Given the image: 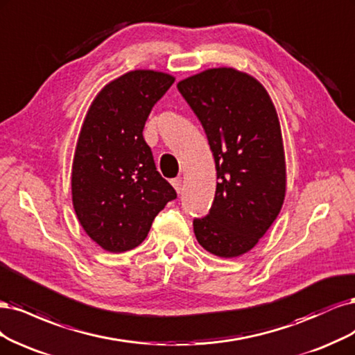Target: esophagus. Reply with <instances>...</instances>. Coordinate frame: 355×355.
Listing matches in <instances>:
<instances>
[{"label": "esophagus", "mask_w": 355, "mask_h": 355, "mask_svg": "<svg viewBox=\"0 0 355 355\" xmlns=\"http://www.w3.org/2000/svg\"><path fill=\"white\" fill-rule=\"evenodd\" d=\"M171 182H173V186H174V189L177 190V193H180L181 189H182V180L178 177V178H174Z\"/></svg>", "instance_id": "esophagus-1"}]
</instances>
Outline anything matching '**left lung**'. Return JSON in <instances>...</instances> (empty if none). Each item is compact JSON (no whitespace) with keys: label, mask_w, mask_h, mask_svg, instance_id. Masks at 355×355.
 Wrapping results in <instances>:
<instances>
[{"label":"left lung","mask_w":355,"mask_h":355,"mask_svg":"<svg viewBox=\"0 0 355 355\" xmlns=\"http://www.w3.org/2000/svg\"><path fill=\"white\" fill-rule=\"evenodd\" d=\"M177 88L208 137L218 180L209 214L193 220L194 234L216 257L243 255L267 233L284 200L276 109L255 78L232 67L193 75Z\"/></svg>","instance_id":"obj_1"}]
</instances>
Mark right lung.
<instances>
[{"mask_svg":"<svg viewBox=\"0 0 355 355\" xmlns=\"http://www.w3.org/2000/svg\"><path fill=\"white\" fill-rule=\"evenodd\" d=\"M174 81L162 72H128L103 88L87 112L73 156L72 202L85 233L109 252L139 246L155 216L177 198L143 137L153 106Z\"/></svg>","mask_w":355,"mask_h":355,"instance_id":"add662e5","label":"right lung"}]
</instances>
